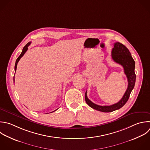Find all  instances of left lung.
Here are the masks:
<instances>
[{"label": "left lung", "mask_w": 150, "mask_h": 150, "mask_svg": "<svg viewBox=\"0 0 150 150\" xmlns=\"http://www.w3.org/2000/svg\"><path fill=\"white\" fill-rule=\"evenodd\" d=\"M111 57L112 60L121 64L124 70L127 80H128V87L125 92L122 98L117 103L111 105H99L93 103L91 101L87 96V91L85 93V100L87 104L92 108L96 110L109 112L121 108L128 101L129 95L134 87L136 76L135 74V62L132 59L130 52L128 49L122 44L117 42L114 45V47L111 52Z\"/></svg>", "instance_id": "left-lung-1"}]
</instances>
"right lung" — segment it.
I'll return each mask as SVG.
<instances>
[{
  "instance_id": "add662e5",
  "label": "right lung",
  "mask_w": 150,
  "mask_h": 150,
  "mask_svg": "<svg viewBox=\"0 0 150 150\" xmlns=\"http://www.w3.org/2000/svg\"><path fill=\"white\" fill-rule=\"evenodd\" d=\"M30 43H31V42H29L28 43L26 44V45L23 47V50H22V52L21 55H20V56L18 57V58L16 59V63H15V72H16V68H17V65H18V63L19 60L21 59V57H22V56L24 55V54L26 52V51H27L28 49V46L30 45ZM13 81H14V82H15V76H14V77H13ZM55 111H56V110H55Z\"/></svg>"
}]
</instances>
